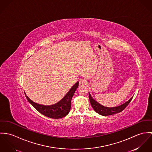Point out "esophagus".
<instances>
[{"label": "esophagus", "mask_w": 152, "mask_h": 152, "mask_svg": "<svg viewBox=\"0 0 152 152\" xmlns=\"http://www.w3.org/2000/svg\"><path fill=\"white\" fill-rule=\"evenodd\" d=\"M86 84V81L84 79H80L79 80V85L80 86H84V84Z\"/></svg>", "instance_id": "obj_1"}]
</instances>
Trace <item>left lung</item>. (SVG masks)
<instances>
[{
	"label": "left lung",
	"mask_w": 152,
	"mask_h": 152,
	"mask_svg": "<svg viewBox=\"0 0 152 152\" xmlns=\"http://www.w3.org/2000/svg\"><path fill=\"white\" fill-rule=\"evenodd\" d=\"M88 95H89V100H90V104L91 105V107L97 113L102 116L111 115H113L122 111L128 106V105L129 104V102L131 101L133 98V97H132L128 101H126V102L124 103L121 105H119L118 107H107L102 105L97 101L94 100L93 97L91 96L90 93H88Z\"/></svg>",
	"instance_id": "8db88e82"
}]
</instances>
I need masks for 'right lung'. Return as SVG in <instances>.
<instances>
[{"instance_id": "add662e5", "label": "right lung", "mask_w": 152, "mask_h": 152, "mask_svg": "<svg viewBox=\"0 0 152 152\" xmlns=\"http://www.w3.org/2000/svg\"><path fill=\"white\" fill-rule=\"evenodd\" d=\"M78 86L79 82L76 83L71 87L67 94L61 101L55 104L48 106L35 103L30 100L26 94L25 95L28 102L41 114L49 118L58 119L65 117L69 113L71 108L72 99Z\"/></svg>"}]
</instances>
